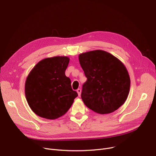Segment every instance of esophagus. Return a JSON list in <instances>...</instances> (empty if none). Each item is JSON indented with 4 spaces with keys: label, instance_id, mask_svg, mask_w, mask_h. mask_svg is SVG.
I'll list each match as a JSON object with an SVG mask.
<instances>
[{
    "label": "esophagus",
    "instance_id": "esophagus-1",
    "mask_svg": "<svg viewBox=\"0 0 156 156\" xmlns=\"http://www.w3.org/2000/svg\"><path fill=\"white\" fill-rule=\"evenodd\" d=\"M76 92H77L78 94V96H80V95H81V89L80 88H78Z\"/></svg>",
    "mask_w": 156,
    "mask_h": 156
}]
</instances>
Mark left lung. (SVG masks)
Here are the masks:
<instances>
[{
	"label": "left lung",
	"mask_w": 156,
	"mask_h": 156,
	"mask_svg": "<svg viewBox=\"0 0 156 156\" xmlns=\"http://www.w3.org/2000/svg\"><path fill=\"white\" fill-rule=\"evenodd\" d=\"M79 61L87 78L81 95L87 107L101 114L120 108L130 87L129 76L123 63L101 50L80 54Z\"/></svg>",
	"instance_id": "8db88e82"
}]
</instances>
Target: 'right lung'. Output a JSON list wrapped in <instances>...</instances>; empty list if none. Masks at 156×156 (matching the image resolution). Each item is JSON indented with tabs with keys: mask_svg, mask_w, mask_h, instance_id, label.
I'll return each mask as SVG.
<instances>
[{
	"mask_svg": "<svg viewBox=\"0 0 156 156\" xmlns=\"http://www.w3.org/2000/svg\"><path fill=\"white\" fill-rule=\"evenodd\" d=\"M69 62L66 56L48 57L38 62L29 73L25 95L30 108L38 116L48 119L62 116L78 96L65 75Z\"/></svg>",
	"mask_w": 156,
	"mask_h": 156,
	"instance_id": "right-lung-1",
	"label": "right lung"
}]
</instances>
